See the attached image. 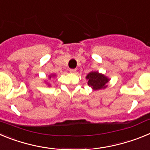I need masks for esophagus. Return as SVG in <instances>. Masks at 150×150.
Segmentation results:
<instances>
[{
	"label": "esophagus",
	"instance_id": "esophagus-1",
	"mask_svg": "<svg viewBox=\"0 0 150 150\" xmlns=\"http://www.w3.org/2000/svg\"><path fill=\"white\" fill-rule=\"evenodd\" d=\"M76 69H71V70H70V72L71 73H75L76 72Z\"/></svg>",
	"mask_w": 150,
	"mask_h": 150
}]
</instances>
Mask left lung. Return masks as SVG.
Returning <instances> with one entry per match:
<instances>
[{"mask_svg": "<svg viewBox=\"0 0 150 150\" xmlns=\"http://www.w3.org/2000/svg\"><path fill=\"white\" fill-rule=\"evenodd\" d=\"M86 79L88 80V86L95 91L106 88L107 87V83L110 80L108 76L99 73L98 71H91L87 74Z\"/></svg>", "mask_w": 150, "mask_h": 150, "instance_id": "1", "label": "left lung"}]
</instances>
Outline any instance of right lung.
Masks as SVG:
<instances>
[{
  "label": "right lung",
  "instance_id": "add662e5",
  "mask_svg": "<svg viewBox=\"0 0 150 150\" xmlns=\"http://www.w3.org/2000/svg\"><path fill=\"white\" fill-rule=\"evenodd\" d=\"M55 76H56V74H50V75H49V79H51L52 77H55ZM44 82L46 83V85H47L48 86H51V84H50V83H48V82H46V79H45V80H44Z\"/></svg>",
  "mask_w": 150,
  "mask_h": 150
}]
</instances>
